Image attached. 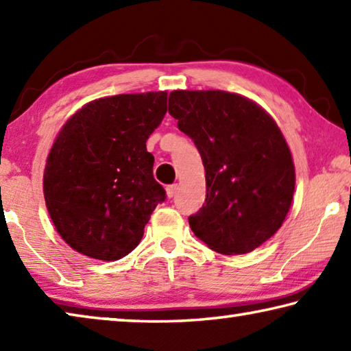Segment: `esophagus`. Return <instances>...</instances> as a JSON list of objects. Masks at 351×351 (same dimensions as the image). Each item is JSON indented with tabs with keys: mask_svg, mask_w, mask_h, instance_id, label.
Returning a JSON list of instances; mask_svg holds the SVG:
<instances>
[{
	"mask_svg": "<svg viewBox=\"0 0 351 351\" xmlns=\"http://www.w3.org/2000/svg\"><path fill=\"white\" fill-rule=\"evenodd\" d=\"M165 190H167V197L173 198L178 192V184H171V186H169Z\"/></svg>",
	"mask_w": 351,
	"mask_h": 351,
	"instance_id": "esophagus-1",
	"label": "esophagus"
}]
</instances>
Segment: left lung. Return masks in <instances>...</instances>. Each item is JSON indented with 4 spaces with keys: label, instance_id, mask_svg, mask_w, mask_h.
<instances>
[{
    "label": "left lung",
    "instance_id": "1",
    "mask_svg": "<svg viewBox=\"0 0 351 351\" xmlns=\"http://www.w3.org/2000/svg\"><path fill=\"white\" fill-rule=\"evenodd\" d=\"M169 112L206 170V201L189 217L193 234L224 255L263 245L287 218L295 186L293 156L274 119L219 90L170 93Z\"/></svg>",
    "mask_w": 351,
    "mask_h": 351
}]
</instances>
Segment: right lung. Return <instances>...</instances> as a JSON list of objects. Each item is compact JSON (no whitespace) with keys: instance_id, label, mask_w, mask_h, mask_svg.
I'll use <instances>...</instances> for the list:
<instances>
[{"instance_id":"1","label":"right lung","mask_w":351,"mask_h":351,"mask_svg":"<svg viewBox=\"0 0 351 351\" xmlns=\"http://www.w3.org/2000/svg\"><path fill=\"white\" fill-rule=\"evenodd\" d=\"M165 112V91L119 94L86 104L60 130L43 192L57 232L77 252L114 261L139 245L165 199L145 145Z\"/></svg>"}]
</instances>
